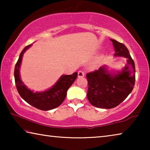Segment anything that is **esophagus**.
<instances>
[{
  "mask_svg": "<svg viewBox=\"0 0 150 150\" xmlns=\"http://www.w3.org/2000/svg\"><path fill=\"white\" fill-rule=\"evenodd\" d=\"M85 76V73L83 71H78V77H83Z\"/></svg>",
  "mask_w": 150,
  "mask_h": 150,
  "instance_id": "obj_1",
  "label": "esophagus"
}]
</instances>
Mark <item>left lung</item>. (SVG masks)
Listing matches in <instances>:
<instances>
[{"mask_svg":"<svg viewBox=\"0 0 150 150\" xmlns=\"http://www.w3.org/2000/svg\"><path fill=\"white\" fill-rule=\"evenodd\" d=\"M115 57L126 58V64L120 71H110L106 65L87 74V98L97 108H115L126 99L135 84V65L127 47L122 43L110 39Z\"/></svg>","mask_w":150,"mask_h":150,"instance_id":"obj_1","label":"left lung"}]
</instances>
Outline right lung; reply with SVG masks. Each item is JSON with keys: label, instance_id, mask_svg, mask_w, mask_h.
Segmentation results:
<instances>
[{"label": "right lung", "instance_id": "1", "mask_svg": "<svg viewBox=\"0 0 150 150\" xmlns=\"http://www.w3.org/2000/svg\"><path fill=\"white\" fill-rule=\"evenodd\" d=\"M32 45V44H30L24 47L20 53L18 60L15 65V84L19 95L26 103L42 110H52L58 107L65 100L67 90L77 77V72L72 75H63L51 88L44 91L34 92L24 85L20 74V68L24 54Z\"/></svg>", "mask_w": 150, "mask_h": 150}]
</instances>
